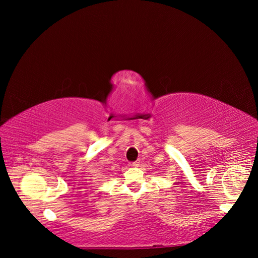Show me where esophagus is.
Listing matches in <instances>:
<instances>
[{
    "instance_id": "1",
    "label": "esophagus",
    "mask_w": 258,
    "mask_h": 258,
    "mask_svg": "<svg viewBox=\"0 0 258 258\" xmlns=\"http://www.w3.org/2000/svg\"><path fill=\"white\" fill-rule=\"evenodd\" d=\"M131 166H132V167H139V166H140V161H134V163L131 164Z\"/></svg>"
}]
</instances>
